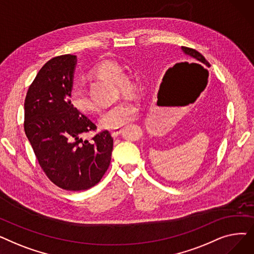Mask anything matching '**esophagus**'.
Listing matches in <instances>:
<instances>
[{
  "label": "esophagus",
  "instance_id": "obj_1",
  "mask_svg": "<svg viewBox=\"0 0 254 254\" xmlns=\"http://www.w3.org/2000/svg\"><path fill=\"white\" fill-rule=\"evenodd\" d=\"M122 128L120 127H117V128H114V129H112L111 130V135L113 136V137H117V136H119L120 135V132H122Z\"/></svg>",
  "mask_w": 254,
  "mask_h": 254
}]
</instances>
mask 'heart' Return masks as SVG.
Instances as JSON below:
<instances>
[{
	"label": "heart",
	"mask_w": 254,
	"mask_h": 254,
	"mask_svg": "<svg viewBox=\"0 0 254 254\" xmlns=\"http://www.w3.org/2000/svg\"><path fill=\"white\" fill-rule=\"evenodd\" d=\"M93 75L108 79L116 83L118 88L127 92L131 90L129 79L125 76V70L115 62H103L92 69ZM70 102L74 108L83 113L96 111V105L88 97L84 87L75 84L70 92ZM139 114V104L134 99H125L107 108L100 116V124L106 128H117L136 119Z\"/></svg>",
	"instance_id": "heart-1"
}]
</instances>
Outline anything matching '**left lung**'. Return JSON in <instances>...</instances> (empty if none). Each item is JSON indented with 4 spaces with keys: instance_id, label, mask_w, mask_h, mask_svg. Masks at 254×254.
<instances>
[{
    "instance_id": "1",
    "label": "left lung",
    "mask_w": 254,
    "mask_h": 254,
    "mask_svg": "<svg viewBox=\"0 0 254 254\" xmlns=\"http://www.w3.org/2000/svg\"><path fill=\"white\" fill-rule=\"evenodd\" d=\"M181 49H182L184 55H186V56L190 58V61L195 62L196 64H202V65L210 66V64L206 61V59H205L198 51H196V50H194V49H192V48L184 47V46H182Z\"/></svg>"
}]
</instances>
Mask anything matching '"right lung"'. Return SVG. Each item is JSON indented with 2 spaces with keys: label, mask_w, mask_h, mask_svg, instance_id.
Returning <instances> with one entry per match:
<instances>
[{
  "label": "right lung",
  "mask_w": 254,
  "mask_h": 254,
  "mask_svg": "<svg viewBox=\"0 0 254 254\" xmlns=\"http://www.w3.org/2000/svg\"><path fill=\"white\" fill-rule=\"evenodd\" d=\"M77 57L53 58L40 70L24 100V131L40 167L65 190H85L108 170L113 138L108 130L90 140L95 123L70 102Z\"/></svg>",
  "instance_id": "obj_1"
}]
</instances>
